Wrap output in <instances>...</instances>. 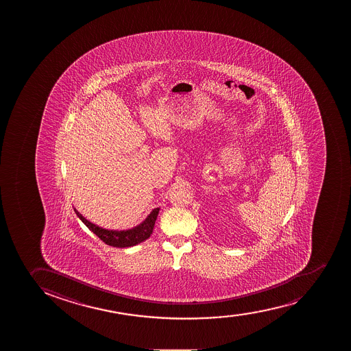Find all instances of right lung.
Here are the masks:
<instances>
[{"instance_id":"obj_1","label":"right lung","mask_w":351,"mask_h":351,"mask_svg":"<svg viewBox=\"0 0 351 351\" xmlns=\"http://www.w3.org/2000/svg\"><path fill=\"white\" fill-rule=\"evenodd\" d=\"M159 210L160 208L152 209V212L146 216V219L142 223H139L138 226H134L132 229L108 230L88 221L84 216H82V214L77 212V208H74V212L77 214V217L84 223V226H87L91 232H94L106 245L119 247V248L135 246L149 238V236L152 234L153 228L156 224Z\"/></svg>"}]
</instances>
